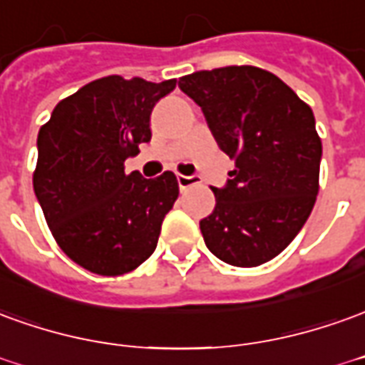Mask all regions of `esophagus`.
I'll return each instance as SVG.
<instances>
[{
    "instance_id": "esophagus-1",
    "label": "esophagus",
    "mask_w": 365,
    "mask_h": 365,
    "mask_svg": "<svg viewBox=\"0 0 365 365\" xmlns=\"http://www.w3.org/2000/svg\"><path fill=\"white\" fill-rule=\"evenodd\" d=\"M178 183H180V190L185 191L193 187V185H200V178L197 175H178Z\"/></svg>"
}]
</instances>
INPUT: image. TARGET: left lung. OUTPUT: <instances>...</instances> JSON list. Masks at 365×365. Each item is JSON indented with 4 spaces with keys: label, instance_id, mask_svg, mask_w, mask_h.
Segmentation results:
<instances>
[{
    "label": "left lung",
    "instance_id": "8db88e82",
    "mask_svg": "<svg viewBox=\"0 0 365 365\" xmlns=\"http://www.w3.org/2000/svg\"><path fill=\"white\" fill-rule=\"evenodd\" d=\"M231 160L215 209L200 221L207 249L227 264L259 267L282 253L314 207L322 142L312 108L259 67H221L180 78Z\"/></svg>",
    "mask_w": 365,
    "mask_h": 365
}]
</instances>
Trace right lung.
Segmentation results:
<instances>
[{
	"label": "right lung",
	"mask_w": 365,
	"mask_h": 365,
	"mask_svg": "<svg viewBox=\"0 0 365 365\" xmlns=\"http://www.w3.org/2000/svg\"><path fill=\"white\" fill-rule=\"evenodd\" d=\"M175 78L103 76L55 106L37 136L33 190L58 247L103 277L134 271L154 253L178 180L126 174V158L150 142V114Z\"/></svg>",
	"instance_id": "obj_1"
}]
</instances>
